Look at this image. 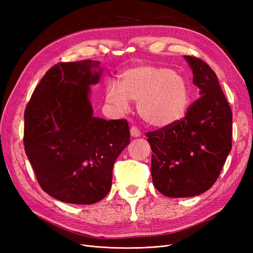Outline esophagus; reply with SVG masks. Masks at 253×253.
<instances>
[{"label":"esophagus","instance_id":"1","mask_svg":"<svg viewBox=\"0 0 253 253\" xmlns=\"http://www.w3.org/2000/svg\"><path fill=\"white\" fill-rule=\"evenodd\" d=\"M129 131H131V135L133 136V137H139L140 135H141V132L139 131V128L137 127V126H132L131 127V129H129Z\"/></svg>","mask_w":253,"mask_h":253}]
</instances>
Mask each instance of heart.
I'll use <instances>...</instances> for the list:
<instances>
[{
    "instance_id": "b5f03b06",
    "label": "heart",
    "mask_w": 253,
    "mask_h": 253,
    "mask_svg": "<svg viewBox=\"0 0 253 253\" xmlns=\"http://www.w3.org/2000/svg\"><path fill=\"white\" fill-rule=\"evenodd\" d=\"M105 99L120 113L128 110V100L137 102L140 117L155 127L180 120L189 103L187 85L181 76L154 65L128 68L121 74L119 85L108 84Z\"/></svg>"
}]
</instances>
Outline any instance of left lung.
Segmentation results:
<instances>
[{"label":"left lung","mask_w":253,"mask_h":253,"mask_svg":"<svg viewBox=\"0 0 253 253\" xmlns=\"http://www.w3.org/2000/svg\"><path fill=\"white\" fill-rule=\"evenodd\" d=\"M201 97L175 124L148 132L153 185L168 197L209 190L232 148V112L216 74L204 60L185 56Z\"/></svg>","instance_id":"left-lung-1"}]
</instances>
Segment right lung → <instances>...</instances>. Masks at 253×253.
<instances>
[{
	"instance_id": "add662e5",
	"label": "right lung",
	"mask_w": 253,
	"mask_h": 253,
	"mask_svg": "<svg viewBox=\"0 0 253 253\" xmlns=\"http://www.w3.org/2000/svg\"><path fill=\"white\" fill-rule=\"evenodd\" d=\"M91 60L53 65L24 113L25 153L42 190L57 200L91 205L112 187L113 167L129 143L126 119L93 116L89 86L100 72Z\"/></svg>"
}]
</instances>
